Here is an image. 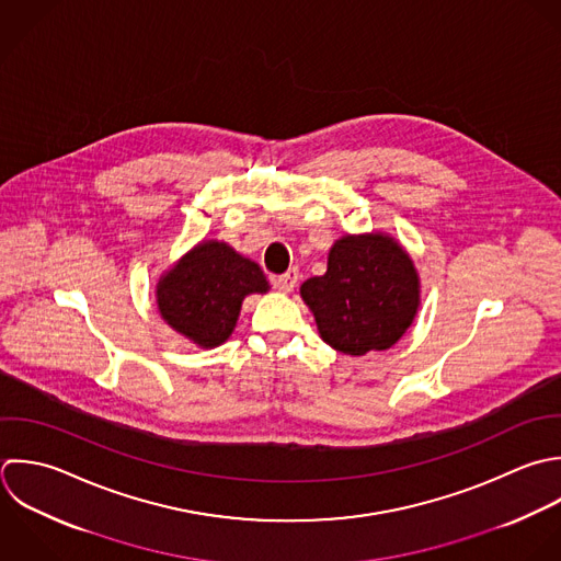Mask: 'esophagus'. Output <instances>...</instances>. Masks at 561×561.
I'll list each match as a JSON object with an SVG mask.
<instances>
[{
	"label": "esophagus",
	"instance_id": "obj_1",
	"mask_svg": "<svg viewBox=\"0 0 561 561\" xmlns=\"http://www.w3.org/2000/svg\"><path fill=\"white\" fill-rule=\"evenodd\" d=\"M297 279H299V271H297V268H288L284 275H279V277L273 279V286H275L279 293H293V288L297 286Z\"/></svg>",
	"mask_w": 561,
	"mask_h": 561
}]
</instances>
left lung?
Segmentation results:
<instances>
[{
	"instance_id": "1",
	"label": "left lung",
	"mask_w": 561,
	"mask_h": 561,
	"mask_svg": "<svg viewBox=\"0 0 561 561\" xmlns=\"http://www.w3.org/2000/svg\"><path fill=\"white\" fill-rule=\"evenodd\" d=\"M323 343L347 356L385 352L413 325L422 304L409 251L385 231L345 233L328 253V271L299 288Z\"/></svg>"
}]
</instances>
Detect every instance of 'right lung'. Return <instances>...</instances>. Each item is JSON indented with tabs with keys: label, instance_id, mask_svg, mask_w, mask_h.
<instances>
[{
	"label": "right lung",
	"instance_id": "obj_1",
	"mask_svg": "<svg viewBox=\"0 0 561 561\" xmlns=\"http://www.w3.org/2000/svg\"><path fill=\"white\" fill-rule=\"evenodd\" d=\"M271 286L260 264L220 240H203L157 282L161 319L201 350L222 345L240 317L244 297Z\"/></svg>",
	"mask_w": 561,
	"mask_h": 561
}]
</instances>
